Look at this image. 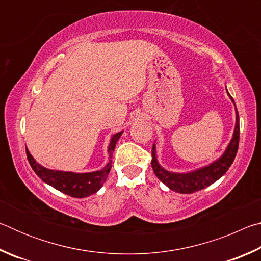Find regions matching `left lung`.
<instances>
[{
	"mask_svg": "<svg viewBox=\"0 0 261 261\" xmlns=\"http://www.w3.org/2000/svg\"><path fill=\"white\" fill-rule=\"evenodd\" d=\"M228 95L230 96V99L233 102L231 95L229 93ZM238 143H240V116H238V112L236 108V125L235 130H233L232 138L226 151H224V153L218 160L210 163L208 166L199 168V169L193 171H189V173H173V171H168L165 168H162L159 165L156 160L155 144H153L151 162L153 171L163 184H166L168 188L175 192L188 194L199 191V190L210 187L211 184L216 182V180L227 173L229 167L232 165L233 160H235L238 149Z\"/></svg>",
	"mask_w": 261,
	"mask_h": 261,
	"instance_id": "8db88e82",
	"label": "left lung"
}]
</instances>
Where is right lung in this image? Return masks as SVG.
<instances>
[{
    "label": "right lung",
    "mask_w": 261,
    "mask_h": 261,
    "mask_svg": "<svg viewBox=\"0 0 261 261\" xmlns=\"http://www.w3.org/2000/svg\"><path fill=\"white\" fill-rule=\"evenodd\" d=\"M122 132H117L110 139L108 153H109V162L102 169L93 173H71V171H60V170H51L45 168L34 160L33 156L31 155L29 149L26 148V155L30 162L31 167L34 170V173L40 177L43 182L47 183L50 187L55 188L59 191L63 192L68 196L73 198H85L91 196V194L99 191L102 187L106 179L108 177V174L112 169V155L116 146L117 140L120 139Z\"/></svg>",
    "instance_id": "1"
}]
</instances>
